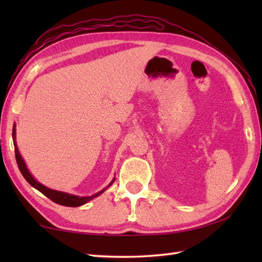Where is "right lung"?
Returning <instances> with one entry per match:
<instances>
[{"label": "right lung", "instance_id": "obj_1", "mask_svg": "<svg viewBox=\"0 0 262 262\" xmlns=\"http://www.w3.org/2000/svg\"><path fill=\"white\" fill-rule=\"evenodd\" d=\"M12 138H13V144H14V152H15V160H16V163H18L19 166V170L24 176L25 179L30 183V185L36 188L37 190L40 191L41 193L45 194L46 197H48L51 200H53L54 203H56L58 205H63V206H68V207H79V206H82L86 204L88 202H90L93 198H96L98 196H100L104 190H107V189L113 185L114 181H115V178L109 185L103 188L101 191H99L94 194H91V196H86V197H80V196H76V194H71L68 192H64V191H58V190H54V189L48 188L46 186L41 185L40 182H38L33 176L30 173V171L28 170L27 168V164L25 162V160L22 159L21 154L18 149V145H16V141H15V124L13 125V132H12Z\"/></svg>", "mask_w": 262, "mask_h": 262}]
</instances>
